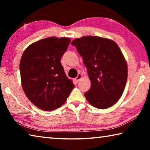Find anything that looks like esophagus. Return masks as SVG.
<instances>
[{
    "mask_svg": "<svg viewBox=\"0 0 150 150\" xmlns=\"http://www.w3.org/2000/svg\"><path fill=\"white\" fill-rule=\"evenodd\" d=\"M81 78H82V75H81V73H79L77 77L75 78V79L76 81H77V82H78V81H79L81 80Z\"/></svg>",
    "mask_w": 150,
    "mask_h": 150,
    "instance_id": "1",
    "label": "esophagus"
}]
</instances>
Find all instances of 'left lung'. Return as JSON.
Here are the masks:
<instances>
[{
    "instance_id": "obj_1",
    "label": "left lung",
    "mask_w": 150,
    "mask_h": 150,
    "mask_svg": "<svg viewBox=\"0 0 150 150\" xmlns=\"http://www.w3.org/2000/svg\"><path fill=\"white\" fill-rule=\"evenodd\" d=\"M83 57L91 80L90 89L84 93L91 105L99 109L110 107L121 97L128 77L122 53L116 43L98 36H84L73 40Z\"/></svg>"
}]
</instances>
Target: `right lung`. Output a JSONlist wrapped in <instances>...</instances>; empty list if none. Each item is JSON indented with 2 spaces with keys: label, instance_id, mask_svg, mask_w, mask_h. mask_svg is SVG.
<instances>
[{
  "label": "right lung",
  "instance_id": "obj_1",
  "mask_svg": "<svg viewBox=\"0 0 150 150\" xmlns=\"http://www.w3.org/2000/svg\"><path fill=\"white\" fill-rule=\"evenodd\" d=\"M70 42L67 38H47L33 43L22 54L20 62L22 88L28 98L43 110L62 106L75 87L61 63Z\"/></svg>",
  "mask_w": 150,
  "mask_h": 150
}]
</instances>
